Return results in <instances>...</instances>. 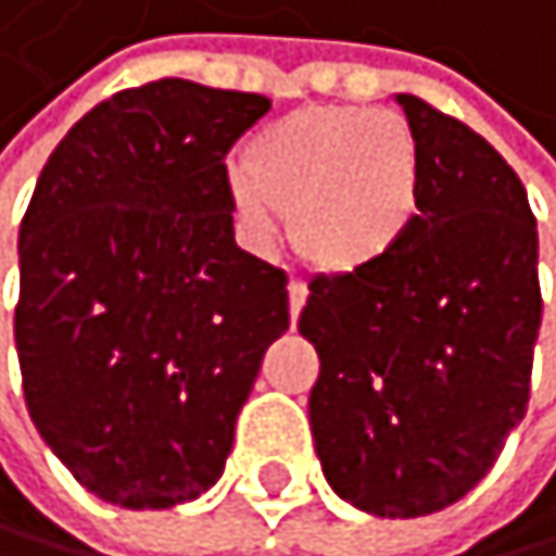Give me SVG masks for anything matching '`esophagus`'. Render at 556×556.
I'll return each instance as SVG.
<instances>
[{
	"label": "esophagus",
	"mask_w": 556,
	"mask_h": 556,
	"mask_svg": "<svg viewBox=\"0 0 556 556\" xmlns=\"http://www.w3.org/2000/svg\"><path fill=\"white\" fill-rule=\"evenodd\" d=\"M307 304V283L304 280H290V317H293V325H296V317H301Z\"/></svg>",
	"instance_id": "obj_1"
}]
</instances>
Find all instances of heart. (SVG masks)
I'll list each match as a JSON object with an SVG mask.
<instances>
[{
  "label": "heart",
  "instance_id": "1",
  "mask_svg": "<svg viewBox=\"0 0 556 556\" xmlns=\"http://www.w3.org/2000/svg\"><path fill=\"white\" fill-rule=\"evenodd\" d=\"M252 239L269 242L290 215L296 252L325 273L382 266L424 215V156L396 112L311 105L249 139L231 174Z\"/></svg>",
  "mask_w": 556,
  "mask_h": 556
}]
</instances>
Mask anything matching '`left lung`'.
Returning a JSON list of instances; mask_svg holds the SVG:
<instances>
[{
    "instance_id": "left-lung-1",
    "label": "left lung",
    "mask_w": 556,
    "mask_h": 556,
    "mask_svg": "<svg viewBox=\"0 0 556 556\" xmlns=\"http://www.w3.org/2000/svg\"><path fill=\"white\" fill-rule=\"evenodd\" d=\"M424 156V215L382 266L317 276L296 328L317 349L311 434L328 485L409 519L458 503L527 417L540 334L536 218L465 122L396 94Z\"/></svg>"
}]
</instances>
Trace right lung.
Masks as SVG:
<instances>
[{
	"instance_id": "obj_1",
	"label": "right lung",
	"mask_w": 556,
	"mask_h": 556,
	"mask_svg": "<svg viewBox=\"0 0 556 556\" xmlns=\"http://www.w3.org/2000/svg\"><path fill=\"white\" fill-rule=\"evenodd\" d=\"M269 98L160 77L94 105L20 225L16 352L47 447L126 509L222 479L287 273L236 245L225 156Z\"/></svg>"
}]
</instances>
